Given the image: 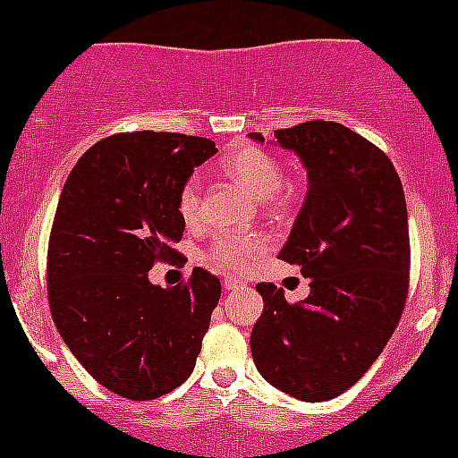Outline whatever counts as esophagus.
<instances>
[{
  "label": "esophagus",
  "instance_id": "34e87169",
  "mask_svg": "<svg viewBox=\"0 0 458 458\" xmlns=\"http://www.w3.org/2000/svg\"><path fill=\"white\" fill-rule=\"evenodd\" d=\"M242 286H243V284L239 282V279H233V277H225V279H224V288H225V291H228V293L237 291V288H242Z\"/></svg>",
  "mask_w": 458,
  "mask_h": 458
}]
</instances>
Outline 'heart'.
Segmentation results:
<instances>
[{
    "instance_id": "b5f03b06",
    "label": "heart",
    "mask_w": 458,
    "mask_h": 458,
    "mask_svg": "<svg viewBox=\"0 0 458 458\" xmlns=\"http://www.w3.org/2000/svg\"><path fill=\"white\" fill-rule=\"evenodd\" d=\"M221 170L225 172V176L237 181L242 188H246L248 192L261 199V203L268 210L284 212L295 203V185L284 181L282 163L270 152L250 148V145L239 148L221 161ZM176 208H179V215L185 221L197 219L199 208H201V185H199L197 176H192V179L181 185ZM266 250H268V242L261 234H237V237L215 239L208 255L216 264L242 270L255 264Z\"/></svg>"
}]
</instances>
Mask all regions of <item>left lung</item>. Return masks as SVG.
Listing matches in <instances>:
<instances>
[{"label": "left lung", "mask_w": 458, "mask_h": 458, "mask_svg": "<svg viewBox=\"0 0 458 458\" xmlns=\"http://www.w3.org/2000/svg\"><path fill=\"white\" fill-rule=\"evenodd\" d=\"M250 139L264 140L252 131ZM309 174V192L279 259L310 282L304 301L257 284L264 310L250 352L259 374L282 392L319 403L367 374L405 310L410 228L398 172L383 149L331 121L275 131Z\"/></svg>", "instance_id": "1"}]
</instances>
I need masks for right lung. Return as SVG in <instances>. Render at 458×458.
Wrapping results in <instances>:
<instances>
[{
  "mask_svg": "<svg viewBox=\"0 0 458 458\" xmlns=\"http://www.w3.org/2000/svg\"><path fill=\"white\" fill-rule=\"evenodd\" d=\"M215 152L199 136L123 131L89 148L62 188L47 257L53 322L80 365L130 401L190 378L219 304V277L203 268L174 288L148 279L179 257L176 197Z\"/></svg>",
  "mask_w": 458,
  "mask_h": 458,
  "instance_id": "right-lung-1",
  "label": "right lung"
}]
</instances>
